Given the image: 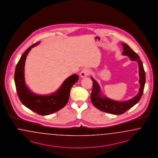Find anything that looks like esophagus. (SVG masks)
Wrapping results in <instances>:
<instances>
[{
  "label": "esophagus",
  "mask_w": 158,
  "mask_h": 158,
  "mask_svg": "<svg viewBox=\"0 0 158 158\" xmlns=\"http://www.w3.org/2000/svg\"><path fill=\"white\" fill-rule=\"evenodd\" d=\"M90 69L87 68H84L81 70V72L80 73V77H87L90 75Z\"/></svg>",
  "instance_id": "1"
}]
</instances>
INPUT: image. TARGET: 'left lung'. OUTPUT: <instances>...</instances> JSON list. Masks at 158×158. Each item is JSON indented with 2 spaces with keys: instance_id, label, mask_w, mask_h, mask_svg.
<instances>
[{
  "instance_id": "left-lung-1",
  "label": "left lung",
  "mask_w": 158,
  "mask_h": 158,
  "mask_svg": "<svg viewBox=\"0 0 158 158\" xmlns=\"http://www.w3.org/2000/svg\"><path fill=\"white\" fill-rule=\"evenodd\" d=\"M122 44L123 46V52L122 53L123 55L129 56L131 61H137L139 64V82L140 84V87L138 94L131 100L123 102L110 100V98L102 96L100 86L97 82L91 77V79L93 81L91 94V100L93 104L97 109L101 111L114 115L123 114L139 102L143 95L145 83V73L143 69V62L140 60L139 57L127 44L124 43Z\"/></svg>"
}]
</instances>
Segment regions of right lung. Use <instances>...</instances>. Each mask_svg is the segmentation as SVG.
<instances>
[{"mask_svg":"<svg viewBox=\"0 0 158 158\" xmlns=\"http://www.w3.org/2000/svg\"><path fill=\"white\" fill-rule=\"evenodd\" d=\"M40 43L36 42L26 50L17 63L15 73V81L17 94L26 107L40 115H48L60 110L69 100L71 89L79 79L76 74L68 77L58 90L48 96L34 94L29 90L24 80V66L27 56L31 48Z\"/></svg>","mask_w":158,"mask_h":158,"instance_id":"obj_1","label":"right lung"}]
</instances>
